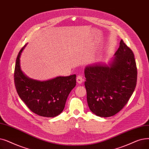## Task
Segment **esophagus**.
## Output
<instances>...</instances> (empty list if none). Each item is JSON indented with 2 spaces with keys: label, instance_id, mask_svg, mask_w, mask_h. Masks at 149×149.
<instances>
[{
  "label": "esophagus",
  "instance_id": "obj_1",
  "mask_svg": "<svg viewBox=\"0 0 149 149\" xmlns=\"http://www.w3.org/2000/svg\"><path fill=\"white\" fill-rule=\"evenodd\" d=\"M77 82L79 84H81V83H82V82L84 81V80H83V77L82 76H81V75H79V76H77Z\"/></svg>",
  "mask_w": 149,
  "mask_h": 149
}]
</instances>
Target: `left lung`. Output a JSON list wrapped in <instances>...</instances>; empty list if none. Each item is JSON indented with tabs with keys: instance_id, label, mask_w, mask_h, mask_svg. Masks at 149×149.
I'll return each mask as SVG.
<instances>
[{
	"instance_id": "left-lung-1",
	"label": "left lung",
	"mask_w": 149,
	"mask_h": 149,
	"mask_svg": "<svg viewBox=\"0 0 149 149\" xmlns=\"http://www.w3.org/2000/svg\"><path fill=\"white\" fill-rule=\"evenodd\" d=\"M85 76L90 110L103 118L115 115L127 104L136 85L137 69L133 52L121 40L108 64H89L85 68Z\"/></svg>"
}]
</instances>
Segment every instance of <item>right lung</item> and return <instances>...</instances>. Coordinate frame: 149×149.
Here are the masks:
<instances>
[{"instance_id":"right-lung-1","label":"right lung","mask_w":149,"mask_h":149,"mask_svg":"<svg viewBox=\"0 0 149 149\" xmlns=\"http://www.w3.org/2000/svg\"><path fill=\"white\" fill-rule=\"evenodd\" d=\"M27 44L17 56L15 83L21 99L34 113L46 118H54L62 113L68 97L76 85V75L56 77L40 81L29 78L22 72L20 58Z\"/></svg>"}]
</instances>
